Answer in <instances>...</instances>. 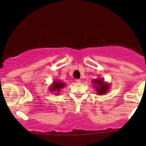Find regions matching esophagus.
I'll return each instance as SVG.
<instances>
[{
    "mask_svg": "<svg viewBox=\"0 0 146 146\" xmlns=\"http://www.w3.org/2000/svg\"><path fill=\"white\" fill-rule=\"evenodd\" d=\"M75 82H76L77 83H80L81 82V80H80V79H77V80H75Z\"/></svg>",
    "mask_w": 146,
    "mask_h": 146,
    "instance_id": "esophagus-1",
    "label": "esophagus"
}]
</instances>
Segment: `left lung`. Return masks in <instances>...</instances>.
<instances>
[{
	"label": "left lung",
	"mask_w": 146,
	"mask_h": 146,
	"mask_svg": "<svg viewBox=\"0 0 146 146\" xmlns=\"http://www.w3.org/2000/svg\"><path fill=\"white\" fill-rule=\"evenodd\" d=\"M93 82L95 84V88L96 90L98 91V94L102 95L104 94L107 92V90L109 89V86L108 84L104 83V82L101 80H95L93 81Z\"/></svg>",
	"instance_id": "left-lung-1"
}]
</instances>
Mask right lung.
Returning <instances> with one entry per match:
<instances>
[{"label": "right lung", "instance_id": "obj_1", "mask_svg": "<svg viewBox=\"0 0 146 146\" xmlns=\"http://www.w3.org/2000/svg\"><path fill=\"white\" fill-rule=\"evenodd\" d=\"M64 86H65L64 84H63L62 82H53V85H52L51 88H50V90H51V91L59 92L60 88H63V87H64Z\"/></svg>", "mask_w": 146, "mask_h": 146}]
</instances>
